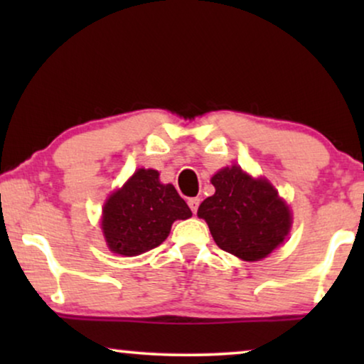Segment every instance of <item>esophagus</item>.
Returning <instances> with one entry per match:
<instances>
[{
    "mask_svg": "<svg viewBox=\"0 0 364 364\" xmlns=\"http://www.w3.org/2000/svg\"><path fill=\"white\" fill-rule=\"evenodd\" d=\"M187 203H188V207H191V210H192L193 213H197V208H198V203H200V198H197V197L188 198Z\"/></svg>",
    "mask_w": 364,
    "mask_h": 364,
    "instance_id": "34e87169",
    "label": "esophagus"
}]
</instances>
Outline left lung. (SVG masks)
I'll use <instances>...</instances> for the list:
<instances>
[{
	"instance_id": "1",
	"label": "left lung",
	"mask_w": 364,
	"mask_h": 364,
	"mask_svg": "<svg viewBox=\"0 0 364 364\" xmlns=\"http://www.w3.org/2000/svg\"><path fill=\"white\" fill-rule=\"evenodd\" d=\"M215 193L198 207L222 250L242 260H262L285 240L291 225L288 207L267 181H255L240 167L212 177Z\"/></svg>"
}]
</instances>
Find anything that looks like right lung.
Segmentation results:
<instances>
[{
	"instance_id": "1",
	"label": "right lung",
	"mask_w": 364,
	"mask_h": 364,
	"mask_svg": "<svg viewBox=\"0 0 364 364\" xmlns=\"http://www.w3.org/2000/svg\"><path fill=\"white\" fill-rule=\"evenodd\" d=\"M191 215L172 183H161L157 171L139 168L121 191L109 197L102 230L114 253L134 257L161 245L172 223Z\"/></svg>"
}]
</instances>
